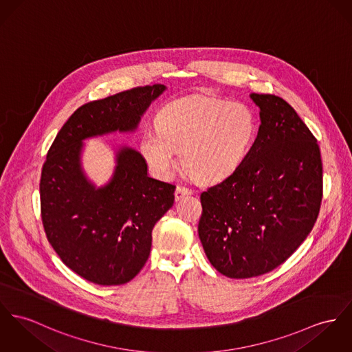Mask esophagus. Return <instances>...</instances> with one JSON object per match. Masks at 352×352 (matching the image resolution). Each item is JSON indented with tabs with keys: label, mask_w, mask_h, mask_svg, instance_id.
Segmentation results:
<instances>
[{
	"label": "esophagus",
	"mask_w": 352,
	"mask_h": 352,
	"mask_svg": "<svg viewBox=\"0 0 352 352\" xmlns=\"http://www.w3.org/2000/svg\"><path fill=\"white\" fill-rule=\"evenodd\" d=\"M191 194H192V191L188 189V188H185V186H177V189H175V201H181L182 198L189 197Z\"/></svg>",
	"instance_id": "34e87169"
}]
</instances>
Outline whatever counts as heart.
<instances>
[{"instance_id": "b5f03b06", "label": "heart", "mask_w": 352, "mask_h": 352, "mask_svg": "<svg viewBox=\"0 0 352 352\" xmlns=\"http://www.w3.org/2000/svg\"><path fill=\"white\" fill-rule=\"evenodd\" d=\"M257 135L254 112L240 102L189 96L163 107L157 130L140 138V153L150 168L168 178L181 163L192 178L216 184L234 174L248 158Z\"/></svg>"}]
</instances>
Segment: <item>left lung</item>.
<instances>
[{"mask_svg": "<svg viewBox=\"0 0 352 352\" xmlns=\"http://www.w3.org/2000/svg\"><path fill=\"white\" fill-rule=\"evenodd\" d=\"M260 129L243 166L201 194L198 234L217 271L249 278L283 264L312 230L323 195L318 142L296 111L250 94Z\"/></svg>", "mask_w": 352, "mask_h": 352, "instance_id": "8db88e82", "label": "left lung"}]
</instances>
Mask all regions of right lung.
<instances>
[{"mask_svg":"<svg viewBox=\"0 0 352 352\" xmlns=\"http://www.w3.org/2000/svg\"><path fill=\"white\" fill-rule=\"evenodd\" d=\"M166 87H138L76 109L47 154L40 181L41 218L61 261L98 285H120L146 264L153 228L174 204L175 186L150 178L135 148L122 146L107 185L96 188L81 166L84 140L133 133Z\"/></svg>","mask_w":352,"mask_h":352,"instance_id":"add662e5","label":"right lung"}]
</instances>
